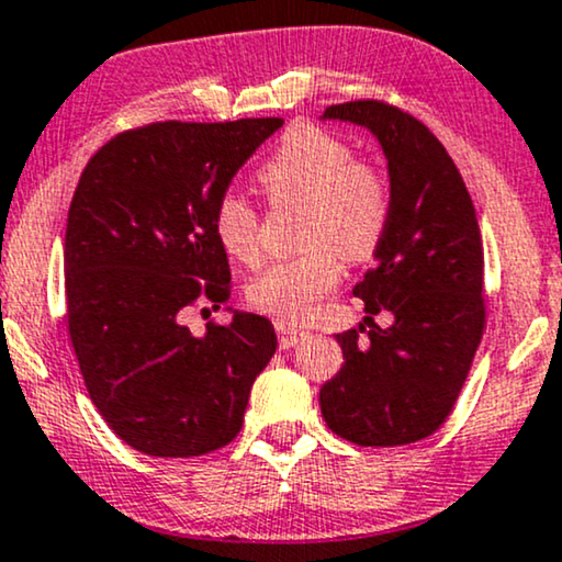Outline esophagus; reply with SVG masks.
<instances>
[{
    "label": "esophagus",
    "instance_id": "1",
    "mask_svg": "<svg viewBox=\"0 0 562 562\" xmlns=\"http://www.w3.org/2000/svg\"><path fill=\"white\" fill-rule=\"evenodd\" d=\"M274 329H277V334H280V347H282V350H288V347L303 342V339L308 337V331L301 329V326H295V324H290V322H282V318H280V322H274Z\"/></svg>",
    "mask_w": 562,
    "mask_h": 562
}]
</instances>
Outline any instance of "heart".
<instances>
[{
    "mask_svg": "<svg viewBox=\"0 0 562 562\" xmlns=\"http://www.w3.org/2000/svg\"><path fill=\"white\" fill-rule=\"evenodd\" d=\"M274 202L305 204L301 257L274 261L248 282V301L282 322H303L342 277L350 261L371 259L392 223V187L360 166L352 147L318 126H295L259 170ZM212 231L233 259H259V212L238 191H223L212 207Z\"/></svg>",
    "mask_w": 562,
    "mask_h": 562,
    "instance_id": "obj_1",
    "label": "heart"
}]
</instances>
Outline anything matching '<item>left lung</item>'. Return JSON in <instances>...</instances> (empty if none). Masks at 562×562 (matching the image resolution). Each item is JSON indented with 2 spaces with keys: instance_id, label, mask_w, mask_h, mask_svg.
<instances>
[{
  "instance_id": "obj_1",
  "label": "left lung",
  "mask_w": 562,
  "mask_h": 562,
  "mask_svg": "<svg viewBox=\"0 0 562 562\" xmlns=\"http://www.w3.org/2000/svg\"><path fill=\"white\" fill-rule=\"evenodd\" d=\"M363 126L381 145L392 223L352 293L369 331L337 334L345 363L318 392L324 423L358 446H404L443 425L485 326L482 238L470 191L428 126L394 105H329L322 122ZM393 314L379 327L372 316ZM367 337H362V331Z\"/></svg>"
}]
</instances>
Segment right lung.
<instances>
[{
  "label": "right lung",
  "instance_id": "add662e5",
  "mask_svg": "<svg viewBox=\"0 0 562 562\" xmlns=\"http://www.w3.org/2000/svg\"><path fill=\"white\" fill-rule=\"evenodd\" d=\"M282 119L162 122L92 155L64 238L69 337L109 428L147 457L187 459L228 446L248 392L277 350L272 322L231 311L202 337L183 308L231 295L212 207Z\"/></svg>",
  "mask_w": 562,
  "mask_h": 562
}]
</instances>
